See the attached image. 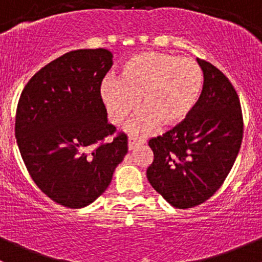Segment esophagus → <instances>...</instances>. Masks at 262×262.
Returning a JSON list of instances; mask_svg holds the SVG:
<instances>
[{
  "label": "esophagus",
  "mask_w": 262,
  "mask_h": 262,
  "mask_svg": "<svg viewBox=\"0 0 262 262\" xmlns=\"http://www.w3.org/2000/svg\"><path fill=\"white\" fill-rule=\"evenodd\" d=\"M144 144V140H136L134 137H130L128 139V150H134L135 147L139 146V145Z\"/></svg>",
  "instance_id": "obj_1"
}]
</instances>
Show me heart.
<instances>
[{
	"instance_id": "b5f03b06",
	"label": "heart",
	"mask_w": 262,
	"mask_h": 262,
	"mask_svg": "<svg viewBox=\"0 0 262 262\" xmlns=\"http://www.w3.org/2000/svg\"><path fill=\"white\" fill-rule=\"evenodd\" d=\"M203 73L188 58L159 51L140 53L121 67L118 80L107 78L101 97L112 122L122 123L137 107L144 108L127 125L134 135L149 134L159 125L174 127L184 122L198 103Z\"/></svg>"
}]
</instances>
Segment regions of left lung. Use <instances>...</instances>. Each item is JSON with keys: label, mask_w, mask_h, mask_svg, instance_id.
<instances>
[{"label": "left lung", "mask_w": 262, "mask_h": 262, "mask_svg": "<svg viewBox=\"0 0 262 262\" xmlns=\"http://www.w3.org/2000/svg\"><path fill=\"white\" fill-rule=\"evenodd\" d=\"M203 90L189 117L163 136L149 140L154 161L146 177L168 203L191 208L223 184L238 155L244 118L237 92L214 66L196 59Z\"/></svg>", "instance_id": "obj_1"}]
</instances>
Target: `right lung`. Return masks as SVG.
Returning <instances> with one entry per match:
<instances>
[{
  "label": "right lung",
  "mask_w": 262,
  "mask_h": 262,
  "mask_svg": "<svg viewBox=\"0 0 262 262\" xmlns=\"http://www.w3.org/2000/svg\"><path fill=\"white\" fill-rule=\"evenodd\" d=\"M111 67L107 49L69 51L32 75L18 99L15 136L26 169L67 208L96 201L128 151L127 135H115L101 97Z\"/></svg>",
  "instance_id": "right-lung-1"
}]
</instances>
